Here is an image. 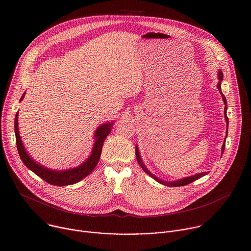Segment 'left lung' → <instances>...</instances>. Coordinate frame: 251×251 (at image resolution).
<instances>
[{
  "instance_id": "8db88e82",
  "label": "left lung",
  "mask_w": 251,
  "mask_h": 251,
  "mask_svg": "<svg viewBox=\"0 0 251 251\" xmlns=\"http://www.w3.org/2000/svg\"><path fill=\"white\" fill-rule=\"evenodd\" d=\"M218 77H219V82H218V85H217V88H218V91H219V93L221 94L222 99H223V101H224V103H225V111H224V114H225V119H226V127H227V126H228V118H227V116H226L227 105H226V100L225 96L223 95L222 89H221V82H222L223 77H224L223 72H222L221 70H219V72H218ZM226 129H227V128H226ZM226 132H227V131H226ZM225 142H226V140H225ZM225 142H224V144H223V146H222V154H223V152H224V151H225V146H226V143H225ZM136 156H137V160H138L139 164L141 165V168L143 169V171H144L148 176H150L152 177L154 180H156L158 183L163 184V185H165V186H170V187L184 186V185H187V184H189V183H191V182H193V181H195V180L199 179L200 177H202V176H204L207 175V173H200V174H197V175H194V176H187V177H184V178H181V179H177V180H176V181H164V180H161L160 178L154 176L146 168V165H145V163L143 162L142 157H141V155H140V151H139L138 146H136Z\"/></svg>"
}]
</instances>
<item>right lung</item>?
<instances>
[{"label":"right lung","mask_w":251,"mask_h":251,"mask_svg":"<svg viewBox=\"0 0 251 251\" xmlns=\"http://www.w3.org/2000/svg\"><path fill=\"white\" fill-rule=\"evenodd\" d=\"M25 96V93H24L20 101L24 100ZM18 118H19V111L17 112L16 118H15V133H16L17 148H18V151L20 153L21 159L23 160V162L28 170L33 172L36 176H38L40 178H42L49 184L55 185V186H67V185L77 183L81 179L87 177L95 170L101 154L103 142L105 138L108 136V134L111 132V128L113 126V122L111 121V122L103 123L97 128L94 136L95 143H94L92 153L81 164L69 170L55 171V170L45 168L44 165L35 161V159H33L28 154L20 135Z\"/></svg>","instance_id":"add662e5"}]
</instances>
